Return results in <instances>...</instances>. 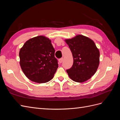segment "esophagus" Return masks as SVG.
<instances>
[{"label": "esophagus", "mask_w": 120, "mask_h": 120, "mask_svg": "<svg viewBox=\"0 0 120 120\" xmlns=\"http://www.w3.org/2000/svg\"><path fill=\"white\" fill-rule=\"evenodd\" d=\"M63 60H64V58H63V57H62V58H61V59H59V63H60V64H61V63H62V62H63Z\"/></svg>", "instance_id": "34e87169"}]
</instances>
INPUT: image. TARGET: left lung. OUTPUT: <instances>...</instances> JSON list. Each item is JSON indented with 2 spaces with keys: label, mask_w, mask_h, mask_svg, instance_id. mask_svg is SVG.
Returning <instances> with one entry per match:
<instances>
[{
  "label": "left lung",
  "mask_w": 120,
  "mask_h": 120,
  "mask_svg": "<svg viewBox=\"0 0 120 120\" xmlns=\"http://www.w3.org/2000/svg\"><path fill=\"white\" fill-rule=\"evenodd\" d=\"M73 56L74 63L67 73L72 81L82 82L95 74L100 63V52L93 40L78 35L65 40Z\"/></svg>",
  "instance_id": "left-lung-1"
}]
</instances>
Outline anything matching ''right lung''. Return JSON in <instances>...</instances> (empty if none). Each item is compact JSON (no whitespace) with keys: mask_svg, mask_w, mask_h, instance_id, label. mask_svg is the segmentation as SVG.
Masks as SVG:
<instances>
[{"mask_svg":"<svg viewBox=\"0 0 120 120\" xmlns=\"http://www.w3.org/2000/svg\"><path fill=\"white\" fill-rule=\"evenodd\" d=\"M54 52L51 40L45 36L28 40L19 53L20 67L25 76L38 83L51 80L59 67Z\"/></svg>","mask_w":120,"mask_h":120,"instance_id":"1","label":"right lung"}]
</instances>
